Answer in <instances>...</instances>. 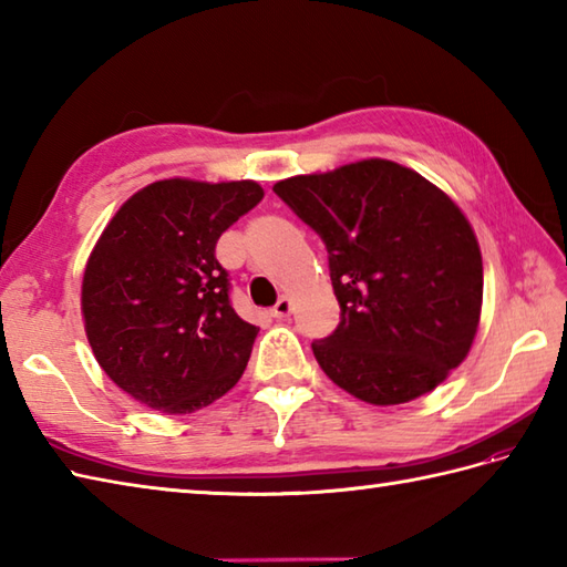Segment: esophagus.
<instances>
[{"label":"esophagus","mask_w":567,"mask_h":567,"mask_svg":"<svg viewBox=\"0 0 567 567\" xmlns=\"http://www.w3.org/2000/svg\"><path fill=\"white\" fill-rule=\"evenodd\" d=\"M292 315V299L290 297H280L277 299V305L272 307V317L275 319H285Z\"/></svg>","instance_id":"obj_1"}]
</instances>
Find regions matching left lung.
Masks as SVG:
<instances>
[{"mask_svg": "<svg viewBox=\"0 0 567 567\" xmlns=\"http://www.w3.org/2000/svg\"><path fill=\"white\" fill-rule=\"evenodd\" d=\"M272 189L329 250L341 323L311 343L329 380L375 406L436 390L467 358L483 309V256L461 207L382 158Z\"/></svg>", "mask_w": 567, "mask_h": 567, "instance_id": "8db88e82", "label": "left lung"}]
</instances>
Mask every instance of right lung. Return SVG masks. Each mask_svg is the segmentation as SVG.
I'll list each match as a JSON object with an SVG mask.
<instances>
[{"instance_id":"right-lung-1","label":"right lung","mask_w":567,"mask_h":567,"mask_svg":"<svg viewBox=\"0 0 567 567\" xmlns=\"http://www.w3.org/2000/svg\"><path fill=\"white\" fill-rule=\"evenodd\" d=\"M252 179H158L128 197L82 275V319L110 380L163 414H192L244 375L258 327L228 302L216 240L262 199Z\"/></svg>"}]
</instances>
